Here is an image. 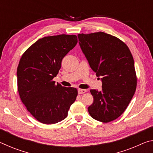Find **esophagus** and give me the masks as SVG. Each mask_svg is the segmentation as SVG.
<instances>
[{"instance_id":"obj_1","label":"esophagus","mask_w":153,"mask_h":153,"mask_svg":"<svg viewBox=\"0 0 153 153\" xmlns=\"http://www.w3.org/2000/svg\"><path fill=\"white\" fill-rule=\"evenodd\" d=\"M88 91L86 89H78V94H84V93Z\"/></svg>"}]
</instances>
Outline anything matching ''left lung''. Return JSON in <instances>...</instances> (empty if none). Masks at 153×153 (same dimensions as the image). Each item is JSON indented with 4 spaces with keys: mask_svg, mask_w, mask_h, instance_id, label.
Segmentation results:
<instances>
[{
    "mask_svg": "<svg viewBox=\"0 0 153 153\" xmlns=\"http://www.w3.org/2000/svg\"><path fill=\"white\" fill-rule=\"evenodd\" d=\"M77 37L90 67L102 77L101 91L90 90L94 101L88 113L97 121H112L125 111L136 91L133 56L125 43L108 33H79Z\"/></svg>",
    "mask_w": 153,
    "mask_h": 153,
    "instance_id": "8db88e82",
    "label": "left lung"
}]
</instances>
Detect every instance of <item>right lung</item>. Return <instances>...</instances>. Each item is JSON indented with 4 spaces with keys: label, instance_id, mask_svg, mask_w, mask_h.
<instances>
[{
    "label": "right lung",
    "instance_id": "add662e5",
    "mask_svg": "<svg viewBox=\"0 0 153 153\" xmlns=\"http://www.w3.org/2000/svg\"><path fill=\"white\" fill-rule=\"evenodd\" d=\"M77 43L76 35L47 36L23 54L17 67V87L22 102L40 122L54 124L67 117L77 90L53 81L62 59Z\"/></svg>",
    "mask_w": 153,
    "mask_h": 153
}]
</instances>
